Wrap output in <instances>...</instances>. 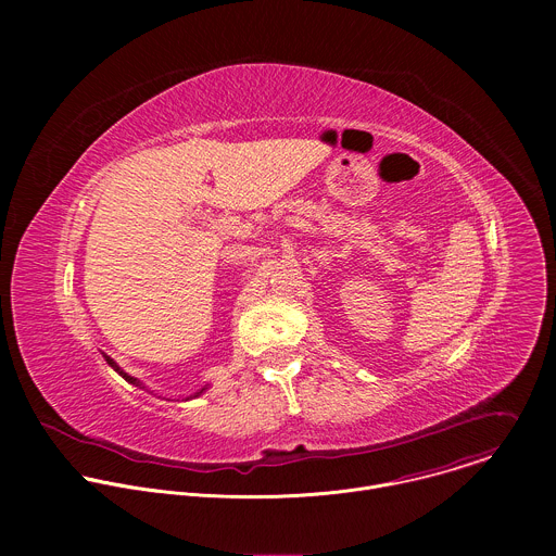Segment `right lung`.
Returning <instances> with one entry per match:
<instances>
[{
	"label": "right lung",
	"mask_w": 556,
	"mask_h": 556,
	"mask_svg": "<svg viewBox=\"0 0 556 556\" xmlns=\"http://www.w3.org/2000/svg\"><path fill=\"white\" fill-rule=\"evenodd\" d=\"M108 363H110V365H112V367H114V369H116V371H118V374H121V376H123L127 382H131V384H138V380H136V378H131L129 374H125L123 369H118V365H116L112 358H108ZM202 391H204V389H202ZM202 391H200V393H202Z\"/></svg>",
	"instance_id": "1"
}]
</instances>
